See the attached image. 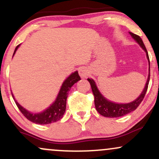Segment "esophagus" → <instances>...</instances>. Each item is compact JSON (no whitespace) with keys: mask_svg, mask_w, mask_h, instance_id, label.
<instances>
[{"mask_svg":"<svg viewBox=\"0 0 159 159\" xmlns=\"http://www.w3.org/2000/svg\"><path fill=\"white\" fill-rule=\"evenodd\" d=\"M78 73H79L80 76L82 78H85L87 77V75H89V72H88V70H87L86 68H81L79 69V72H78Z\"/></svg>","mask_w":159,"mask_h":159,"instance_id":"34e87169","label":"esophagus"}]
</instances>
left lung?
I'll list each match as a JSON object with an SVG mask.
<instances>
[{"label":"left lung","mask_w":159,"mask_h":159,"mask_svg":"<svg viewBox=\"0 0 159 159\" xmlns=\"http://www.w3.org/2000/svg\"><path fill=\"white\" fill-rule=\"evenodd\" d=\"M129 34L131 36L134 38V40L140 45L142 48L147 53V57L148 59L149 65L150 66V63H149V58L148 55V52H147V48H146L145 45H144L143 41H142L141 38L138 35L133 34V33L130 32ZM149 76L148 79H147V84H146L144 90L142 92V93L140 95V96L137 99L133 101L132 102L127 103V104H116L114 102H111L107 100L105 97L102 96L100 93L99 91L97 89L96 84L93 81V80L90 79V78H87V81L90 82L91 88H92L93 93L94 96V103L95 107H96V111L99 113L102 116H105V117H120V116H123L124 115L129 114L132 111H134L135 109L139 106V105L143 101L144 96H145L146 93H147V88H148L149 78H150V67L149 69Z\"/></svg>","instance_id":"8db88e82"}]
</instances>
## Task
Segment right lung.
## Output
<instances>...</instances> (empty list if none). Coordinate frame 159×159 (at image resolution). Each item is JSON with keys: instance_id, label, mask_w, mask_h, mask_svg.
I'll list each match as a JSON object with an SVG mask.
<instances>
[{"instance_id": "add662e5", "label": "right lung", "mask_w": 159, "mask_h": 159, "mask_svg": "<svg viewBox=\"0 0 159 159\" xmlns=\"http://www.w3.org/2000/svg\"><path fill=\"white\" fill-rule=\"evenodd\" d=\"M20 45H18L15 49V52L13 53V55L17 50L18 48L19 47ZM81 80L78 72L76 71L74 73L69 76L65 81L63 82V85H62L61 90H60L59 93H58L56 101L48 107V109L43 111L42 113L39 114H31L30 112L25 110L24 107H22L19 105L16 99L14 98L13 95L12 93V98L15 99V102L19 107V109L22 113V114L27 120L31 121L32 123L40 124V125H45V124H49L54 123V122L58 121L63 117V114H64L66 111V100L68 97L69 91L70 90L72 86L75 84L76 82Z\"/></svg>"}]
</instances>
